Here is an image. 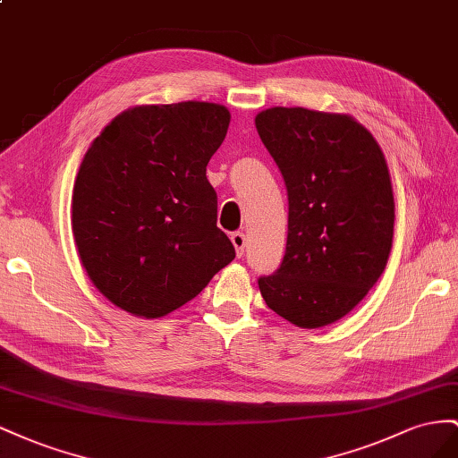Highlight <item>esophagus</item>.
<instances>
[{
	"instance_id": "1",
	"label": "esophagus",
	"mask_w": 458,
	"mask_h": 458,
	"mask_svg": "<svg viewBox=\"0 0 458 458\" xmlns=\"http://www.w3.org/2000/svg\"><path fill=\"white\" fill-rule=\"evenodd\" d=\"M230 240H232L233 247H236L238 257H242L243 251H245V236H243V232H233L232 236H230Z\"/></svg>"
}]
</instances>
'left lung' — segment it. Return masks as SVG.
Here are the masks:
<instances>
[{
  "label": "left lung",
  "mask_w": 458,
  "mask_h": 458,
  "mask_svg": "<svg viewBox=\"0 0 458 458\" xmlns=\"http://www.w3.org/2000/svg\"><path fill=\"white\" fill-rule=\"evenodd\" d=\"M257 132L287 190V243L260 295L299 328H322L355 309L382 276L395 203L386 157L349 114L272 107Z\"/></svg>",
  "instance_id": "obj_1"
}]
</instances>
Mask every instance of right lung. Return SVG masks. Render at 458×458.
Here are the masks:
<instances>
[{"label": "right lung", "mask_w": 458, "mask_h": 458, "mask_svg": "<svg viewBox=\"0 0 458 458\" xmlns=\"http://www.w3.org/2000/svg\"><path fill=\"white\" fill-rule=\"evenodd\" d=\"M228 124L216 103L140 106L114 116L86 151L72 191L78 255L98 290L130 315H168L236 257L207 180Z\"/></svg>", "instance_id": "obj_1"}]
</instances>
